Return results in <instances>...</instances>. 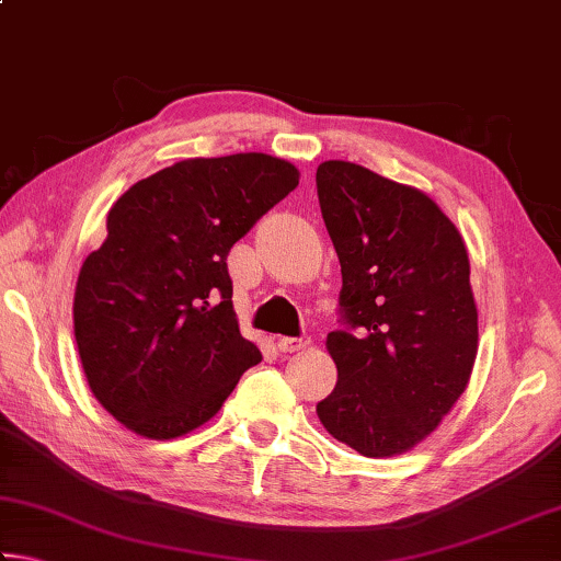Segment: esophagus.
Returning a JSON list of instances; mask_svg holds the SVG:
<instances>
[{"label": "esophagus", "mask_w": 561, "mask_h": 561, "mask_svg": "<svg viewBox=\"0 0 561 561\" xmlns=\"http://www.w3.org/2000/svg\"><path fill=\"white\" fill-rule=\"evenodd\" d=\"M311 344L309 336H282L277 341V348L284 351V354H294V351H304Z\"/></svg>", "instance_id": "esophagus-1"}]
</instances>
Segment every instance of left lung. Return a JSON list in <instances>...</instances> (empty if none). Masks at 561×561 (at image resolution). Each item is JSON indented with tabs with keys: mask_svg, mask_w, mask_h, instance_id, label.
<instances>
[{
	"mask_svg": "<svg viewBox=\"0 0 561 561\" xmlns=\"http://www.w3.org/2000/svg\"><path fill=\"white\" fill-rule=\"evenodd\" d=\"M321 217L341 264L327 348L339 381L317 415L366 458L411 450L470 381L478 307L465 242L428 195L364 165L317 168Z\"/></svg>",
	"mask_w": 561,
	"mask_h": 561,
	"instance_id": "8db88e82",
	"label": "left lung"
}]
</instances>
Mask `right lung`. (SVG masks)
Listing matches in <instances>:
<instances>
[{"mask_svg": "<svg viewBox=\"0 0 561 561\" xmlns=\"http://www.w3.org/2000/svg\"><path fill=\"white\" fill-rule=\"evenodd\" d=\"M299 185L282 158H190L138 180L108 210L73 294V334L96 401L128 431L180 438L262 360L240 334L227 254Z\"/></svg>", "mask_w": 561, "mask_h": 561, "instance_id": "right-lung-1", "label": "right lung"}]
</instances>
